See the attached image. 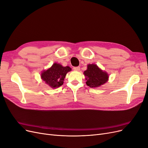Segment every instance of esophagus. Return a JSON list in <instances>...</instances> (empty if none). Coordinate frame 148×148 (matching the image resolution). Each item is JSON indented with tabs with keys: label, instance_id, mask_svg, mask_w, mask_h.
Returning a JSON list of instances; mask_svg holds the SVG:
<instances>
[{
	"label": "esophagus",
	"instance_id": "34e87169",
	"mask_svg": "<svg viewBox=\"0 0 148 148\" xmlns=\"http://www.w3.org/2000/svg\"><path fill=\"white\" fill-rule=\"evenodd\" d=\"M73 69L75 71H79L80 70V67H75Z\"/></svg>",
	"mask_w": 148,
	"mask_h": 148
}]
</instances>
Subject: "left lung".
Returning <instances> with one entry per match:
<instances>
[{
    "mask_svg": "<svg viewBox=\"0 0 148 148\" xmlns=\"http://www.w3.org/2000/svg\"><path fill=\"white\" fill-rule=\"evenodd\" d=\"M84 74L86 77V84L90 87H98L104 84L109 78L108 73L99 69L95 64H88Z\"/></svg>",
    "mask_w": 148,
    "mask_h": 148,
    "instance_id": "1",
    "label": "left lung"
}]
</instances>
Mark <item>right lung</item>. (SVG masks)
I'll use <instances>...</instances> for the list:
<instances>
[{
    "mask_svg": "<svg viewBox=\"0 0 148 148\" xmlns=\"http://www.w3.org/2000/svg\"><path fill=\"white\" fill-rule=\"evenodd\" d=\"M70 70L71 68L69 66L62 67L60 64L55 63L51 68L44 71L41 78L50 87L56 88L63 84L65 76Z\"/></svg>",
    "mask_w": 148,
    "mask_h": 148,
    "instance_id": "right-lung-1",
    "label": "right lung"
}]
</instances>
